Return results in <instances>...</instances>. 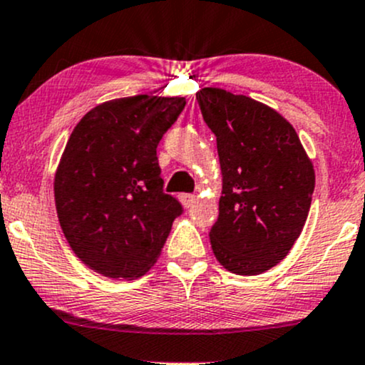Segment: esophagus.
I'll use <instances>...</instances> for the list:
<instances>
[{"mask_svg":"<svg viewBox=\"0 0 365 365\" xmlns=\"http://www.w3.org/2000/svg\"><path fill=\"white\" fill-rule=\"evenodd\" d=\"M179 200H181V203L184 205V207L190 208V207H192V205H195L196 196L195 195H181V196H179Z\"/></svg>","mask_w":365,"mask_h":365,"instance_id":"esophagus-1","label":"esophagus"}]
</instances>
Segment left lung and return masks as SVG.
Instances as JSON below:
<instances>
[{"label": "left lung", "instance_id": "left-lung-1", "mask_svg": "<svg viewBox=\"0 0 365 365\" xmlns=\"http://www.w3.org/2000/svg\"><path fill=\"white\" fill-rule=\"evenodd\" d=\"M196 98L217 136L222 170L218 218L210 242L218 263L237 275H259L292 250L314 191V167L294 126L275 109L224 88Z\"/></svg>", "mask_w": 365, "mask_h": 365}]
</instances>
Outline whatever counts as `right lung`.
Here are the masks:
<instances>
[{"label":"right lung","mask_w":365,"mask_h":365,"mask_svg":"<svg viewBox=\"0 0 365 365\" xmlns=\"http://www.w3.org/2000/svg\"><path fill=\"white\" fill-rule=\"evenodd\" d=\"M184 97L135 96L88 110L70 135L54 175L68 244L107 278L133 280L153 267L182 207L165 195L157 145Z\"/></svg>","instance_id":"add662e5"}]
</instances>
